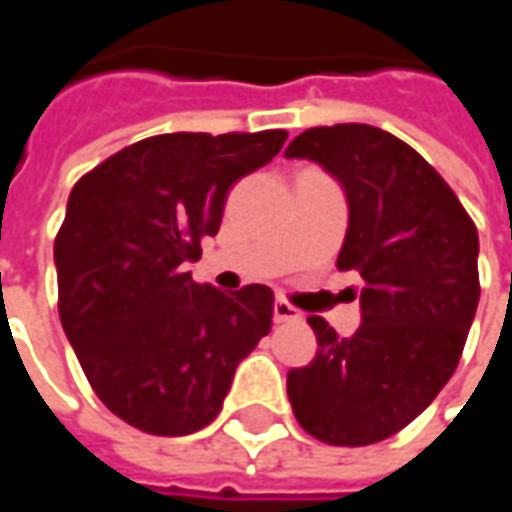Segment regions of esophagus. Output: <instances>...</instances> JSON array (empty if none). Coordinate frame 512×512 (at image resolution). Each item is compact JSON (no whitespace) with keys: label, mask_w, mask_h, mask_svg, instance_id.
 <instances>
[{"label":"esophagus","mask_w":512,"mask_h":512,"mask_svg":"<svg viewBox=\"0 0 512 512\" xmlns=\"http://www.w3.org/2000/svg\"><path fill=\"white\" fill-rule=\"evenodd\" d=\"M274 321L282 324V321H299V310L293 305H288L285 299H277L274 302Z\"/></svg>","instance_id":"obj_1"}]
</instances>
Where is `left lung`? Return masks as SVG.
<instances>
[{"instance_id":"1","label":"left lung","mask_w":512,"mask_h":512,"mask_svg":"<svg viewBox=\"0 0 512 512\" xmlns=\"http://www.w3.org/2000/svg\"><path fill=\"white\" fill-rule=\"evenodd\" d=\"M285 157L313 160L341 182L349 227L338 268L366 282L352 338L307 318L318 352L288 371L293 416L332 446L385 441L455 374L480 302L477 227L441 174L380 127H313Z\"/></svg>"}]
</instances>
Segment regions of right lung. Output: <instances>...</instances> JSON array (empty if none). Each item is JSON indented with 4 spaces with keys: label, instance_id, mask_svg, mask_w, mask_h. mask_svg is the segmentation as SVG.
Returning a JSON list of instances; mask_svg holds the SVG:
<instances>
[{
    "label": "right lung",
    "instance_id": "obj_1",
    "mask_svg": "<svg viewBox=\"0 0 512 512\" xmlns=\"http://www.w3.org/2000/svg\"><path fill=\"white\" fill-rule=\"evenodd\" d=\"M288 138L169 132L121 149L71 188L55 238L57 307L110 413L149 435H191L219 416L235 368L271 330L274 293H224L185 263L219 232L235 182Z\"/></svg>",
    "mask_w": 512,
    "mask_h": 512
}]
</instances>
